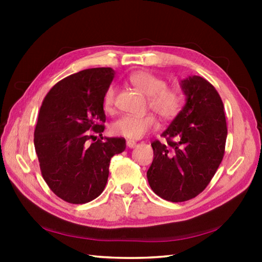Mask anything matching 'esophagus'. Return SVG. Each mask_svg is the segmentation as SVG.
I'll return each instance as SVG.
<instances>
[{"mask_svg":"<svg viewBox=\"0 0 262 262\" xmlns=\"http://www.w3.org/2000/svg\"><path fill=\"white\" fill-rule=\"evenodd\" d=\"M127 147L130 148V149H132V148H135V147H136V142L128 140V141H127Z\"/></svg>","mask_w":262,"mask_h":262,"instance_id":"obj_1","label":"esophagus"}]
</instances>
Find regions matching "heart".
Listing matches in <instances>:
<instances>
[{
  "label": "heart",
  "instance_id": "heart-1",
  "mask_svg": "<svg viewBox=\"0 0 262 262\" xmlns=\"http://www.w3.org/2000/svg\"><path fill=\"white\" fill-rule=\"evenodd\" d=\"M128 82L142 94L147 96L148 107L155 111L159 117L171 120L176 118L183 106V98L178 89L166 86V82L157 75L145 70L132 73ZM115 104V86L106 89L103 106L106 112H112ZM158 122L152 113L144 115H123L110 126L111 134L128 140H140L155 128Z\"/></svg>",
  "mask_w": 262,
  "mask_h": 262
}]
</instances>
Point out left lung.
<instances>
[{
	"mask_svg": "<svg viewBox=\"0 0 262 262\" xmlns=\"http://www.w3.org/2000/svg\"><path fill=\"white\" fill-rule=\"evenodd\" d=\"M186 104L151 143L154 161L147 172L151 189L171 202L198 196L216 173L224 156L228 128L219 92L200 76L181 81Z\"/></svg>",
	"mask_w": 262,
	"mask_h": 262,
	"instance_id": "8db88e82",
	"label": "left lung"
}]
</instances>
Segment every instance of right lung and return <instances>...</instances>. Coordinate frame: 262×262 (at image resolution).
Instances as JSON below:
<instances>
[{"label":"right lung","instance_id":"add662e5","mask_svg":"<svg viewBox=\"0 0 262 262\" xmlns=\"http://www.w3.org/2000/svg\"><path fill=\"white\" fill-rule=\"evenodd\" d=\"M114 77L112 68H90L53 86L42 100L34 148L43 180L52 192L74 205L98 198L107 183L114 155L126 149L122 137H103V99ZM92 132L101 139L92 144Z\"/></svg>","mask_w":262,"mask_h":262}]
</instances>
